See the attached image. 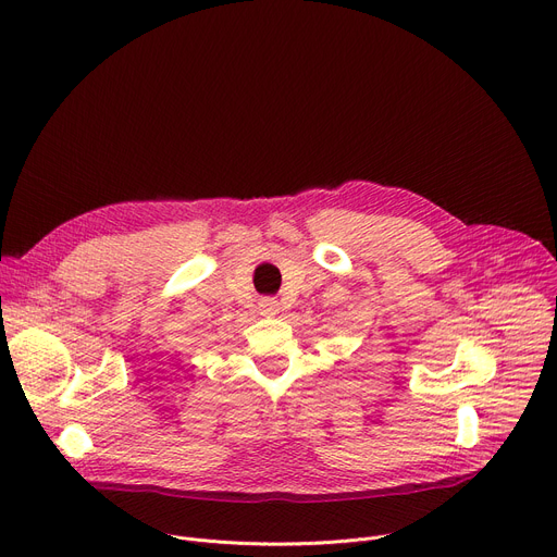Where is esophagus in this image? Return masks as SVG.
Here are the masks:
<instances>
[{
	"label": "esophagus",
	"instance_id": "34e87169",
	"mask_svg": "<svg viewBox=\"0 0 557 557\" xmlns=\"http://www.w3.org/2000/svg\"><path fill=\"white\" fill-rule=\"evenodd\" d=\"M257 309H259V313H262V315L273 318V315L280 313V302L275 298H264V300H259Z\"/></svg>",
	"mask_w": 557,
	"mask_h": 557
}]
</instances>
